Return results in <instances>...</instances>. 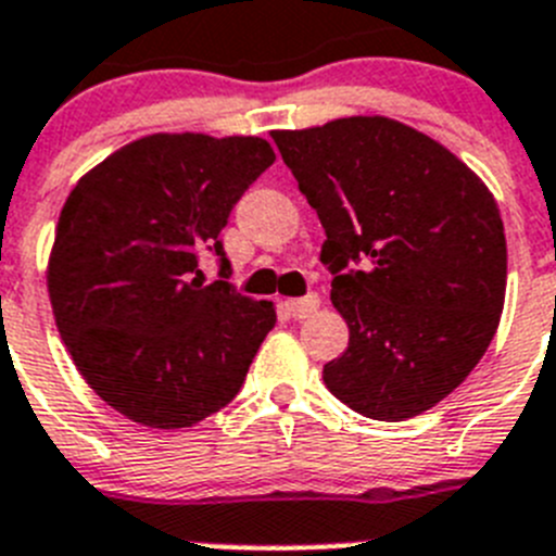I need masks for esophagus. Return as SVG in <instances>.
Here are the masks:
<instances>
[{
	"label": "esophagus",
	"instance_id": "obj_1",
	"mask_svg": "<svg viewBox=\"0 0 556 556\" xmlns=\"http://www.w3.org/2000/svg\"><path fill=\"white\" fill-rule=\"evenodd\" d=\"M318 307H321V299L315 296V293H307V296H302V299H288V302H285V309H288V313L293 315L296 321L309 318V315H313Z\"/></svg>",
	"mask_w": 556,
	"mask_h": 556
}]
</instances>
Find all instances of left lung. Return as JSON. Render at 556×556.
I'll use <instances>...</instances> for the list:
<instances>
[{
	"label": "left lung",
	"instance_id": "left-lung-1",
	"mask_svg": "<svg viewBox=\"0 0 556 556\" xmlns=\"http://www.w3.org/2000/svg\"><path fill=\"white\" fill-rule=\"evenodd\" d=\"M271 138L321 218L332 304L349 324L324 382L365 418L427 413L473 371L502 318L496 199L457 154L393 118H334Z\"/></svg>",
	"mask_w": 556,
	"mask_h": 556
}]
</instances>
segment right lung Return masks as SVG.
Returning <instances> with one entry per match:
<instances>
[{
  "label": "right lung",
  "instance_id": "obj_1",
  "mask_svg": "<svg viewBox=\"0 0 556 556\" xmlns=\"http://www.w3.org/2000/svg\"><path fill=\"white\" fill-rule=\"evenodd\" d=\"M274 160L254 135L157 132L68 193L47 268L54 324L85 382L129 421L193 427L238 396L277 309L204 285L199 252L227 277L218 235Z\"/></svg>",
  "mask_w": 556,
  "mask_h": 556
}]
</instances>
